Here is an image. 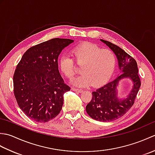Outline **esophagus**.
I'll return each instance as SVG.
<instances>
[{
	"label": "esophagus",
	"instance_id": "obj_1",
	"mask_svg": "<svg viewBox=\"0 0 155 155\" xmlns=\"http://www.w3.org/2000/svg\"><path fill=\"white\" fill-rule=\"evenodd\" d=\"M71 89L72 90V91H76V92H78V93H81L82 91H83V90L82 89H80V88H74V87H72Z\"/></svg>",
	"mask_w": 155,
	"mask_h": 155
}]
</instances>
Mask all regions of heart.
<instances>
[{"label":"heart","mask_w":155,"mask_h":155,"mask_svg":"<svg viewBox=\"0 0 155 155\" xmlns=\"http://www.w3.org/2000/svg\"><path fill=\"white\" fill-rule=\"evenodd\" d=\"M74 58L62 54L59 59V67L66 77L72 79L77 73L75 62L81 67L82 74L72 81L76 86L99 87L105 84L113 75L117 58L110 49L102 48L92 42H83L72 50Z\"/></svg>","instance_id":"b5f03b06"}]
</instances>
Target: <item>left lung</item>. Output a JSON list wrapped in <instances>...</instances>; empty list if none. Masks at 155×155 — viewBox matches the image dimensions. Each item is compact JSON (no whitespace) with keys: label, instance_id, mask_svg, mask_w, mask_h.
<instances>
[{"label":"left lung","instance_id":"1","mask_svg":"<svg viewBox=\"0 0 155 155\" xmlns=\"http://www.w3.org/2000/svg\"><path fill=\"white\" fill-rule=\"evenodd\" d=\"M117 55L118 67L122 74L113 81L104 85L92 93L93 98L86 107L87 113L93 119L108 122L123 117L132 107L141 85L138 74L137 63L135 59L127 54L121 48L112 42L101 39ZM129 78L134 82V88L127 98L119 100L116 95L118 82Z\"/></svg>","mask_w":155,"mask_h":155}]
</instances>
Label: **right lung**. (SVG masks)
Masks as SVG:
<instances>
[{
	"mask_svg": "<svg viewBox=\"0 0 155 155\" xmlns=\"http://www.w3.org/2000/svg\"><path fill=\"white\" fill-rule=\"evenodd\" d=\"M73 40L55 38L29 48L13 76V92L20 108L31 120L46 123L60 113L63 94L71 90L59 73L58 58Z\"/></svg>",
	"mask_w": 155,
	"mask_h": 155,
	"instance_id": "1",
	"label": "right lung"
}]
</instances>
